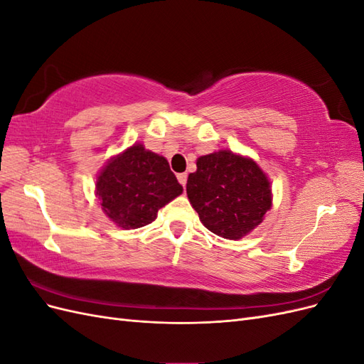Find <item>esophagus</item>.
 I'll list each match as a JSON object with an SVG mask.
<instances>
[{"label":"esophagus","mask_w":364,"mask_h":364,"mask_svg":"<svg viewBox=\"0 0 364 364\" xmlns=\"http://www.w3.org/2000/svg\"><path fill=\"white\" fill-rule=\"evenodd\" d=\"M186 179H188V176H186V173H181V174H178V181H179V183H181L182 186H185V185H186Z\"/></svg>","instance_id":"esophagus-1"}]
</instances>
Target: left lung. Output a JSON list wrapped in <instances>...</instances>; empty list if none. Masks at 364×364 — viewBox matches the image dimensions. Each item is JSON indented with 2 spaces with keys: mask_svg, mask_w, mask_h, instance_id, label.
I'll use <instances>...</instances> for the list:
<instances>
[{
  "mask_svg": "<svg viewBox=\"0 0 364 364\" xmlns=\"http://www.w3.org/2000/svg\"><path fill=\"white\" fill-rule=\"evenodd\" d=\"M196 164L186 194L206 229L218 237L240 240L262 222L272 208V188L255 161L218 150Z\"/></svg>",
  "mask_w": 364,
  "mask_h": 364,
  "instance_id": "8db88e82",
  "label": "left lung"
}]
</instances>
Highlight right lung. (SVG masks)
I'll use <instances>...</instances> for the list:
<instances>
[{"mask_svg":"<svg viewBox=\"0 0 364 364\" xmlns=\"http://www.w3.org/2000/svg\"><path fill=\"white\" fill-rule=\"evenodd\" d=\"M182 191L168 161L138 142L109 159L95 182L103 213L123 229L151 223Z\"/></svg>","mask_w":364,"mask_h":364,"instance_id":"1","label":"right lung"}]
</instances>
